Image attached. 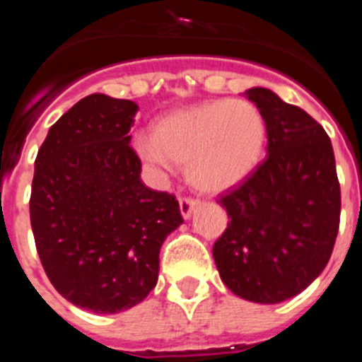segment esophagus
<instances>
[{
	"instance_id": "esophagus-1",
	"label": "esophagus",
	"mask_w": 362,
	"mask_h": 362,
	"mask_svg": "<svg viewBox=\"0 0 362 362\" xmlns=\"http://www.w3.org/2000/svg\"><path fill=\"white\" fill-rule=\"evenodd\" d=\"M199 204V199L196 197H188V196H181L179 197V206H181V214H183L185 219L192 216V212L196 210V206Z\"/></svg>"
}]
</instances>
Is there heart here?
Instances as JSON below:
<instances>
[{"mask_svg":"<svg viewBox=\"0 0 362 362\" xmlns=\"http://www.w3.org/2000/svg\"><path fill=\"white\" fill-rule=\"evenodd\" d=\"M264 141L267 123L255 105L217 99L166 114L153 136H137L136 150L152 166L187 165L188 179L199 190L223 192L255 170Z\"/></svg>","mask_w":362,"mask_h":362,"instance_id":"b5f03b06","label":"heart"}]
</instances>
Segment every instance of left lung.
Wrapping results in <instances>:
<instances>
[{"label":"left lung","instance_id":"1","mask_svg":"<svg viewBox=\"0 0 362 362\" xmlns=\"http://www.w3.org/2000/svg\"><path fill=\"white\" fill-rule=\"evenodd\" d=\"M267 123V158L219 197L228 226L214 243L223 283L252 303L297 296L325 270L341 217L334 148L321 124L268 88H250Z\"/></svg>","mask_w":362,"mask_h":362}]
</instances>
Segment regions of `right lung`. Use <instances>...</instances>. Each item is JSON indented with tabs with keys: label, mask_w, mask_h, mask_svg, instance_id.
Listing matches in <instances>:
<instances>
[{
	"label": "right lung",
	"mask_w": 362,
	"mask_h": 362,
	"mask_svg": "<svg viewBox=\"0 0 362 362\" xmlns=\"http://www.w3.org/2000/svg\"><path fill=\"white\" fill-rule=\"evenodd\" d=\"M137 107L90 94L50 127L30 192L36 250L54 288L72 305L117 313L158 283L159 250L183 216L174 194L141 181L130 146Z\"/></svg>",
	"instance_id": "obj_1"
}]
</instances>
